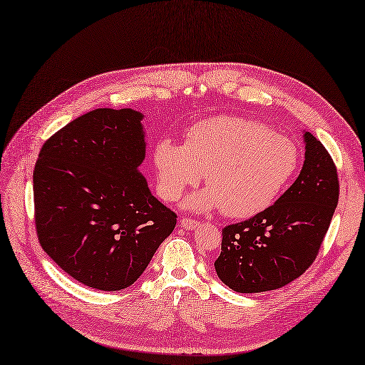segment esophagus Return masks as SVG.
Segmentation results:
<instances>
[{
    "mask_svg": "<svg viewBox=\"0 0 365 365\" xmlns=\"http://www.w3.org/2000/svg\"><path fill=\"white\" fill-rule=\"evenodd\" d=\"M180 224L184 230H193L196 227H200V222H197V220H193V219H189V217H182L180 220Z\"/></svg>",
    "mask_w": 365,
    "mask_h": 365,
    "instance_id": "obj_1",
    "label": "esophagus"
}]
</instances>
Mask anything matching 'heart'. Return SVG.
Wrapping results in <instances>:
<instances>
[{"label": "heart", "instance_id": "1", "mask_svg": "<svg viewBox=\"0 0 365 365\" xmlns=\"http://www.w3.org/2000/svg\"><path fill=\"white\" fill-rule=\"evenodd\" d=\"M158 189L168 201L180 200L204 173L207 189L184 201L193 212L220 208L245 219L271 207L292 181L300 163L295 143L259 121L222 115L200 121L184 146L160 140L153 149Z\"/></svg>", "mask_w": 365, "mask_h": 365}]
</instances>
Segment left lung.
Here are the masks:
<instances>
[{
    "label": "left lung",
    "instance_id": "1",
    "mask_svg": "<svg viewBox=\"0 0 365 365\" xmlns=\"http://www.w3.org/2000/svg\"><path fill=\"white\" fill-rule=\"evenodd\" d=\"M295 182L274 205L222 230L217 277L242 294L279 289L311 267L339 196L336 165L311 132Z\"/></svg>",
    "mask_w": 365,
    "mask_h": 365
}]
</instances>
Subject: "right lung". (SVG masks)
Here are the masks:
<instances>
[{"label":"right lung","instance_id":"1","mask_svg":"<svg viewBox=\"0 0 365 365\" xmlns=\"http://www.w3.org/2000/svg\"><path fill=\"white\" fill-rule=\"evenodd\" d=\"M141 120L130 108L77 117L43 143L33 172L42 250L93 289L137 282L176 225L138 170L146 157Z\"/></svg>","mask_w":365,"mask_h":365}]
</instances>
